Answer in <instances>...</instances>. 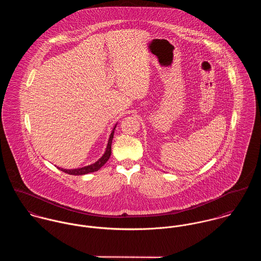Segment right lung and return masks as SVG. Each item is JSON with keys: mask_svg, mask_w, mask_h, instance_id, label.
Returning a JSON list of instances; mask_svg holds the SVG:
<instances>
[{"mask_svg": "<svg viewBox=\"0 0 261 261\" xmlns=\"http://www.w3.org/2000/svg\"><path fill=\"white\" fill-rule=\"evenodd\" d=\"M116 126V125H115ZM115 126L113 127L112 129V134H111V137H110V140H109V143H108V147L106 149V152L103 153V155L97 161L95 162L94 164L92 165H89V166H86V167H83V168H80V169H71V170H66V169H62V168H58L60 171L66 173V174H69V175H85V174H89V173H93V172H96L98 171L110 159L111 154H112V139H113V134H114V129H115Z\"/></svg>", "mask_w": 261, "mask_h": 261, "instance_id": "right-lung-1", "label": "right lung"}]
</instances>
